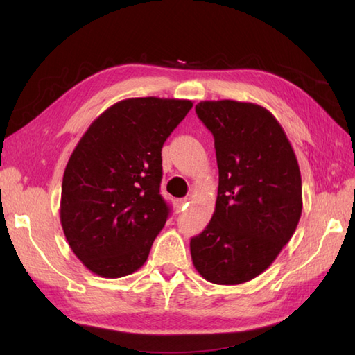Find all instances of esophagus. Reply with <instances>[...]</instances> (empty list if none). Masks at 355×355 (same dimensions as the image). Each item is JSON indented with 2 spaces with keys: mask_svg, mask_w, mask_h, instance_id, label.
I'll return each instance as SVG.
<instances>
[{
  "mask_svg": "<svg viewBox=\"0 0 355 355\" xmlns=\"http://www.w3.org/2000/svg\"><path fill=\"white\" fill-rule=\"evenodd\" d=\"M187 202H189V198H178L177 200V207L178 209H183L187 205Z\"/></svg>",
  "mask_w": 355,
  "mask_h": 355,
  "instance_id": "obj_1",
  "label": "esophagus"
}]
</instances>
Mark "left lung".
<instances>
[{
	"instance_id": "1",
	"label": "left lung",
	"mask_w": 355,
	"mask_h": 355,
	"mask_svg": "<svg viewBox=\"0 0 355 355\" xmlns=\"http://www.w3.org/2000/svg\"><path fill=\"white\" fill-rule=\"evenodd\" d=\"M214 134L218 197L207 227L191 239L193 267L209 282L238 285L266 271L302 215L297 158L276 117L261 105L202 101Z\"/></svg>"
}]
</instances>
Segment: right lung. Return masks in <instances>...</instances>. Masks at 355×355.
Here are the masks:
<instances>
[{"label":"right lung","instance_id":"1","mask_svg":"<svg viewBox=\"0 0 355 355\" xmlns=\"http://www.w3.org/2000/svg\"><path fill=\"white\" fill-rule=\"evenodd\" d=\"M192 105L160 97L120 101L74 148L59 214L73 253L94 275L122 277L146 262L169 216L160 193L163 143Z\"/></svg>","mask_w":355,"mask_h":355}]
</instances>
